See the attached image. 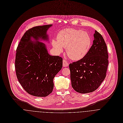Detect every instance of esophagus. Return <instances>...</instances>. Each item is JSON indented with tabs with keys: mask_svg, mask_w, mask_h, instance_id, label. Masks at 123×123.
<instances>
[{
	"mask_svg": "<svg viewBox=\"0 0 123 123\" xmlns=\"http://www.w3.org/2000/svg\"><path fill=\"white\" fill-rule=\"evenodd\" d=\"M68 66H69V63H68V62L67 61L64 60L63 61V66L66 67Z\"/></svg>",
	"mask_w": 123,
	"mask_h": 123,
	"instance_id": "1",
	"label": "esophagus"
}]
</instances>
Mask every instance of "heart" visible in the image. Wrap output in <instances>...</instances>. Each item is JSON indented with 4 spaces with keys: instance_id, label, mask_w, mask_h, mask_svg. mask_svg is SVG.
I'll list each match as a JSON object with an SVG mask.
<instances>
[{
    "instance_id": "b5f03b06",
    "label": "heart",
    "mask_w": 123,
    "mask_h": 123,
    "mask_svg": "<svg viewBox=\"0 0 123 123\" xmlns=\"http://www.w3.org/2000/svg\"><path fill=\"white\" fill-rule=\"evenodd\" d=\"M52 45L59 53L66 47V52L70 58L78 61L87 55L91 46V40L88 33L81 30L68 28L59 32L57 39L52 40Z\"/></svg>"
}]
</instances>
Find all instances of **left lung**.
<instances>
[{"label":"left lung","mask_w":123,"mask_h":123,"mask_svg":"<svg viewBox=\"0 0 123 123\" xmlns=\"http://www.w3.org/2000/svg\"><path fill=\"white\" fill-rule=\"evenodd\" d=\"M94 37L87 55L69 64L72 87L80 93L96 90L106 77L108 65L106 45L102 36L97 31Z\"/></svg>","instance_id":"8db88e82"}]
</instances>
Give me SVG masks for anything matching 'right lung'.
<instances>
[{
	"instance_id": "right-lung-1",
	"label": "right lung",
	"mask_w": 123,
	"mask_h": 123,
	"mask_svg": "<svg viewBox=\"0 0 123 123\" xmlns=\"http://www.w3.org/2000/svg\"><path fill=\"white\" fill-rule=\"evenodd\" d=\"M52 25L34 27L27 30L18 45L15 69L18 80L30 95L45 97L53 91V80L62 67V58L50 55L40 39L48 40L47 30ZM33 37L35 41H32Z\"/></svg>"
}]
</instances>
